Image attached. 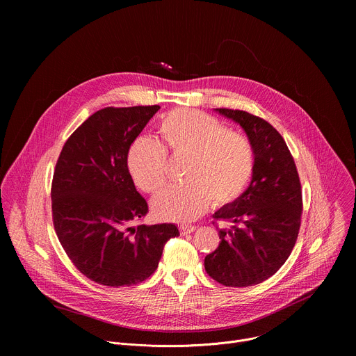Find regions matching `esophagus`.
Listing matches in <instances>:
<instances>
[{"label":"esophagus","mask_w":356,"mask_h":356,"mask_svg":"<svg viewBox=\"0 0 356 356\" xmlns=\"http://www.w3.org/2000/svg\"><path fill=\"white\" fill-rule=\"evenodd\" d=\"M194 231H195L194 225H180V234L181 235H187V234H191Z\"/></svg>","instance_id":"esophagus-1"}]
</instances>
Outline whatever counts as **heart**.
<instances>
[{
	"label": "heart",
	"mask_w": 356,
	"mask_h": 356,
	"mask_svg": "<svg viewBox=\"0 0 356 356\" xmlns=\"http://www.w3.org/2000/svg\"><path fill=\"white\" fill-rule=\"evenodd\" d=\"M159 132L172 154L188 158L184 183L162 190L152 201L154 213L169 221L187 222L204 214L211 201L229 204L248 188L257 156L250 139L206 113L176 108ZM168 150L156 139L139 138L128 152V170L145 193L158 191L168 179Z\"/></svg>",
	"instance_id": "b5f03b06"
}]
</instances>
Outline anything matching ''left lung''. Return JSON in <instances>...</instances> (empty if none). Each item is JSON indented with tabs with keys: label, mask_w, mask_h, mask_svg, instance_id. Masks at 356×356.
<instances>
[{
	"label": "left lung",
	"mask_w": 356,
	"mask_h": 356,
	"mask_svg": "<svg viewBox=\"0 0 356 356\" xmlns=\"http://www.w3.org/2000/svg\"><path fill=\"white\" fill-rule=\"evenodd\" d=\"M216 111L243 128L257 166L243 194L213 216L231 228L218 231L221 242L204 268L222 286L248 287L273 276L290 257L301 224V184L283 136L268 121L241 110Z\"/></svg>",
	"instance_id": "1"
}]
</instances>
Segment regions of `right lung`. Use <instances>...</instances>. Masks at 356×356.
Here are the masks:
<instances>
[{
    "mask_svg": "<svg viewBox=\"0 0 356 356\" xmlns=\"http://www.w3.org/2000/svg\"><path fill=\"white\" fill-rule=\"evenodd\" d=\"M159 106L107 107L66 140L52 181L56 235L73 265L110 287L134 286L154 273L175 224L134 225L147 213L128 170L132 142Z\"/></svg>",
    "mask_w": 356,
    "mask_h": 356,
    "instance_id": "1",
    "label": "right lung"
}]
</instances>
